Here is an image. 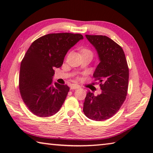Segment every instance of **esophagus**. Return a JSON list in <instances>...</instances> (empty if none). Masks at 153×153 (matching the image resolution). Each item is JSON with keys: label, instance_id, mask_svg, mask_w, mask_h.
I'll use <instances>...</instances> for the list:
<instances>
[{"label": "esophagus", "instance_id": "34e87169", "mask_svg": "<svg viewBox=\"0 0 153 153\" xmlns=\"http://www.w3.org/2000/svg\"><path fill=\"white\" fill-rule=\"evenodd\" d=\"M71 90H76V89H78L80 88L79 85H76V84H72L71 86Z\"/></svg>", "mask_w": 153, "mask_h": 153}]
</instances>
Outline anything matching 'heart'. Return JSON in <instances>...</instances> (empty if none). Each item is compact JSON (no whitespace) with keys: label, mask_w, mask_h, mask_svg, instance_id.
I'll return each instance as SVG.
<instances>
[{"label":"heart","mask_w":153,"mask_h":153,"mask_svg":"<svg viewBox=\"0 0 153 153\" xmlns=\"http://www.w3.org/2000/svg\"><path fill=\"white\" fill-rule=\"evenodd\" d=\"M86 51H88V50H84V51H83V53H84V52H86Z\"/></svg>","instance_id":"heart-1"}]
</instances>
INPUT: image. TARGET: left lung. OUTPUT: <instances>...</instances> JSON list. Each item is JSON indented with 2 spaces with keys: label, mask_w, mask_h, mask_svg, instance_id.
I'll list each match as a JSON object with an SVG mask.
<instances>
[{
  "label": "left lung",
  "mask_w": 153,
  "mask_h": 153,
  "mask_svg": "<svg viewBox=\"0 0 153 153\" xmlns=\"http://www.w3.org/2000/svg\"><path fill=\"white\" fill-rule=\"evenodd\" d=\"M86 37L98 54L100 63L93 76L100 82L102 92L97 96L88 92L83 111L90 120H106L117 112L126 100L129 79L128 63L122 48L107 36Z\"/></svg>",
  "instance_id": "obj_1"
}]
</instances>
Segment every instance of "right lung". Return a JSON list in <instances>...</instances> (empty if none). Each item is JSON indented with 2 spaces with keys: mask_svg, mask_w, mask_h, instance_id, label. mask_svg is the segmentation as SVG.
Here are the masks:
<instances>
[{
  "mask_svg": "<svg viewBox=\"0 0 153 153\" xmlns=\"http://www.w3.org/2000/svg\"><path fill=\"white\" fill-rule=\"evenodd\" d=\"M83 39L79 33H49L36 40L28 48L20 66L19 90L34 115L50 117L62 107L69 88L53 84L54 69L61 67L68 51Z\"/></svg>",
  "mask_w": 153,
  "mask_h": 153,
  "instance_id": "right-lung-1",
  "label": "right lung"
}]
</instances>
